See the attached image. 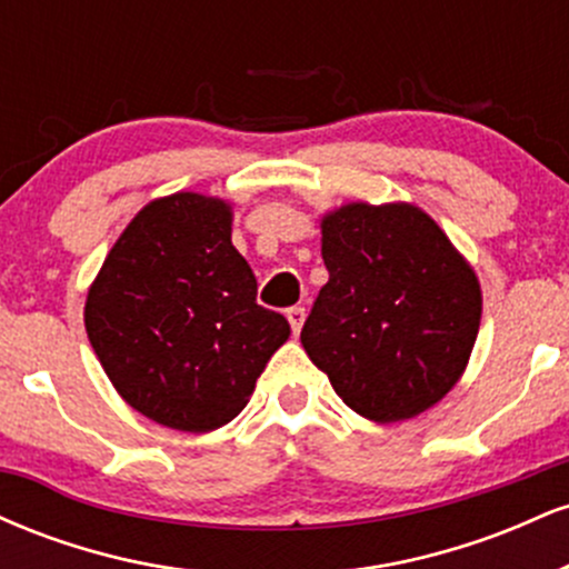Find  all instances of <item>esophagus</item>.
<instances>
[{"instance_id":"esophagus-1","label":"esophagus","mask_w":569,"mask_h":569,"mask_svg":"<svg viewBox=\"0 0 569 569\" xmlns=\"http://www.w3.org/2000/svg\"><path fill=\"white\" fill-rule=\"evenodd\" d=\"M305 307H289V310H286V318H289V323H291V331L293 335H299V331H302V323H305Z\"/></svg>"}]
</instances>
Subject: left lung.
<instances>
[{
  "mask_svg": "<svg viewBox=\"0 0 569 569\" xmlns=\"http://www.w3.org/2000/svg\"><path fill=\"white\" fill-rule=\"evenodd\" d=\"M329 283L302 329L350 409L409 420L452 390L481 321L479 280L428 213L350 202L323 219Z\"/></svg>",
  "mask_w": 569,
  "mask_h": 569,
  "instance_id": "1",
  "label": "left lung"
}]
</instances>
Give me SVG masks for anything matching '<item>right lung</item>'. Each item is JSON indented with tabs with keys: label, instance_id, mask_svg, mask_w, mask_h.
Wrapping results in <instances>:
<instances>
[{
	"label": "right lung",
	"instance_id": "add662e5",
	"mask_svg": "<svg viewBox=\"0 0 569 569\" xmlns=\"http://www.w3.org/2000/svg\"><path fill=\"white\" fill-rule=\"evenodd\" d=\"M230 206L194 192L149 202L90 286L84 329L136 411L206 433L238 417L291 335L257 305V278L232 246Z\"/></svg>",
	"mask_w": 569,
	"mask_h": 569
}]
</instances>
